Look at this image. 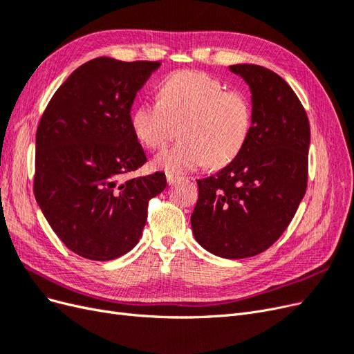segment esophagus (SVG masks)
Instances as JSON below:
<instances>
[{
  "instance_id": "obj_1",
  "label": "esophagus",
  "mask_w": 354,
  "mask_h": 354,
  "mask_svg": "<svg viewBox=\"0 0 354 354\" xmlns=\"http://www.w3.org/2000/svg\"><path fill=\"white\" fill-rule=\"evenodd\" d=\"M177 181H180V177L178 176H173V174H167V183L171 186V185H176Z\"/></svg>"
}]
</instances>
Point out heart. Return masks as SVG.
I'll use <instances>...</instances> for the list:
<instances>
[{
    "mask_svg": "<svg viewBox=\"0 0 354 354\" xmlns=\"http://www.w3.org/2000/svg\"><path fill=\"white\" fill-rule=\"evenodd\" d=\"M254 109L242 90L202 71H181L160 84L156 102H143L131 113L136 138L149 149L181 140L155 156L167 174L180 176L202 165L218 169L236 159L250 140Z\"/></svg>",
    "mask_w": 354,
    "mask_h": 354,
    "instance_id": "1",
    "label": "heart"
}]
</instances>
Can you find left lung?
<instances>
[{
  "mask_svg": "<svg viewBox=\"0 0 354 354\" xmlns=\"http://www.w3.org/2000/svg\"><path fill=\"white\" fill-rule=\"evenodd\" d=\"M250 85L254 121L241 155L198 180L190 223L195 239L223 259H246L281 238L304 198L310 124L288 82L259 65H233Z\"/></svg>",
  "mask_w": 354,
  "mask_h": 354,
  "instance_id": "obj_1",
  "label": "left lung"
}]
</instances>
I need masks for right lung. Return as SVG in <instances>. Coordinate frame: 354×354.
Masks as SVG:
<instances>
[{"instance_id": "add662e5", "label": "right lung", "mask_w": 354, "mask_h": 354, "mask_svg": "<svg viewBox=\"0 0 354 354\" xmlns=\"http://www.w3.org/2000/svg\"><path fill=\"white\" fill-rule=\"evenodd\" d=\"M159 62L97 57L75 69L41 116L34 194L51 229L71 251L115 260L142 238L149 201L164 173L122 180L146 162L131 128L136 94Z\"/></svg>"}]
</instances>
